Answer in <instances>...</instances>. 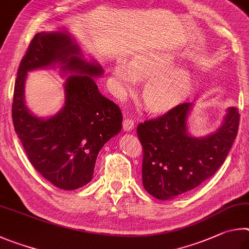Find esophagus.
Listing matches in <instances>:
<instances>
[{
    "mask_svg": "<svg viewBox=\"0 0 249 249\" xmlns=\"http://www.w3.org/2000/svg\"><path fill=\"white\" fill-rule=\"evenodd\" d=\"M122 127H124V131H132V129L134 128V120L132 118H124V122H122Z\"/></svg>",
    "mask_w": 249,
    "mask_h": 249,
    "instance_id": "obj_1",
    "label": "esophagus"
}]
</instances>
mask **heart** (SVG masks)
<instances>
[{
    "mask_svg": "<svg viewBox=\"0 0 249 249\" xmlns=\"http://www.w3.org/2000/svg\"><path fill=\"white\" fill-rule=\"evenodd\" d=\"M176 56L167 51H147L136 55L127 64L118 62L112 78L119 89H130L136 80L147 81L142 91L145 107L165 112L176 107L188 95L193 77L184 68H173Z\"/></svg>",
    "mask_w": 249,
    "mask_h": 249,
    "instance_id": "b5f03b06",
    "label": "heart"
}]
</instances>
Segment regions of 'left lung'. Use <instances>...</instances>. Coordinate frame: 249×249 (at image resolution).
I'll list each match as a JSON object with an SVG mask.
<instances>
[{
    "label": "left lung",
    "instance_id": "1",
    "mask_svg": "<svg viewBox=\"0 0 249 249\" xmlns=\"http://www.w3.org/2000/svg\"><path fill=\"white\" fill-rule=\"evenodd\" d=\"M190 103H182L154 119L139 124L143 187L156 199H173L196 188L220 168L239 125V111L230 107L222 127L197 139L187 133Z\"/></svg>",
    "mask_w": 249,
    "mask_h": 249
}]
</instances>
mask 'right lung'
Masks as SVG:
<instances>
[{
	"instance_id": "right-lung-1",
	"label": "right lung",
	"mask_w": 249,
	"mask_h": 249,
	"mask_svg": "<svg viewBox=\"0 0 249 249\" xmlns=\"http://www.w3.org/2000/svg\"><path fill=\"white\" fill-rule=\"evenodd\" d=\"M56 62L65 71L79 74L67 79L63 110L49 120H40L24 106V78L30 69ZM102 73L99 65L81 58L77 46L62 33L35 35L19 63L13 124L30 164L60 189L73 190L89 184L98 152L121 130L119 106L99 93L93 78Z\"/></svg>"
}]
</instances>
